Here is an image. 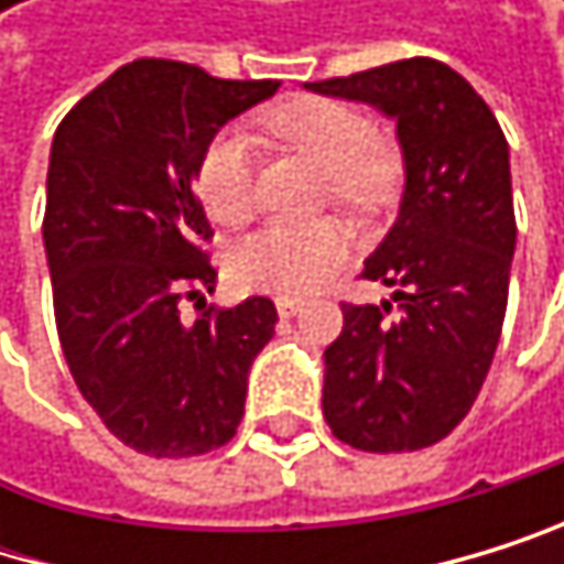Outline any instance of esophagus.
<instances>
[{"instance_id":"esophagus-1","label":"esophagus","mask_w":564,"mask_h":564,"mask_svg":"<svg viewBox=\"0 0 564 564\" xmlns=\"http://www.w3.org/2000/svg\"><path fill=\"white\" fill-rule=\"evenodd\" d=\"M301 307H304V301H297V297H276V314L280 317H294Z\"/></svg>"}]
</instances>
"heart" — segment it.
Returning <instances> with one entry per match:
<instances>
[{
	"label": "heart",
	"mask_w": 564,
	"mask_h": 564,
	"mask_svg": "<svg viewBox=\"0 0 564 564\" xmlns=\"http://www.w3.org/2000/svg\"><path fill=\"white\" fill-rule=\"evenodd\" d=\"M267 131L328 175L332 196L341 206L368 209L382 199L389 169L376 155V128L361 111L324 97H291L263 118ZM199 196L206 213L223 226L250 219L253 151L250 138L232 131L216 138L199 165ZM348 257V232L332 223H270L236 247L232 276L250 291L311 294Z\"/></svg>",
	"instance_id": "b5f03b06"
}]
</instances>
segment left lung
Instances as JSON below:
<instances>
[{
  "label": "left lung",
  "mask_w": 564,
  "mask_h": 564,
  "mask_svg": "<svg viewBox=\"0 0 564 564\" xmlns=\"http://www.w3.org/2000/svg\"><path fill=\"white\" fill-rule=\"evenodd\" d=\"M304 87L395 121L405 172L399 216L361 273L392 301L341 304L324 420L368 453L433 446L470 413L508 311L518 226L505 131L457 70L426 56Z\"/></svg>",
  "instance_id": "8db88e82"
}]
</instances>
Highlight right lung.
I'll list each match as a JSON object with an SVG mask.
<instances>
[{
  "label": "right lung",
  "instance_id": "right-lung-1",
  "mask_svg": "<svg viewBox=\"0 0 564 564\" xmlns=\"http://www.w3.org/2000/svg\"><path fill=\"white\" fill-rule=\"evenodd\" d=\"M270 94V80L134 59L53 134L43 250L63 358L104 426L148 457L229 443L273 338L270 297L206 307L213 229L192 188L219 128ZM182 296L197 297L196 322L181 321Z\"/></svg>",
  "mask_w": 564,
  "mask_h": 564
}]
</instances>
